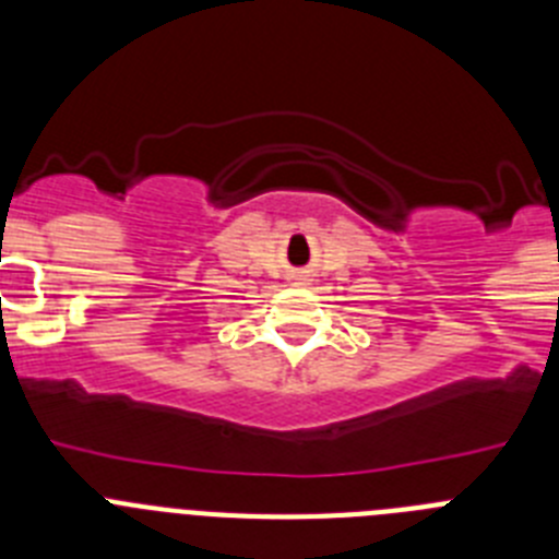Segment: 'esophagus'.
<instances>
[{
    "label": "esophagus",
    "instance_id": "esophagus-1",
    "mask_svg": "<svg viewBox=\"0 0 559 559\" xmlns=\"http://www.w3.org/2000/svg\"><path fill=\"white\" fill-rule=\"evenodd\" d=\"M290 280H294V283H305V280H308V276H305V271H296V274L290 276Z\"/></svg>",
    "mask_w": 559,
    "mask_h": 559
}]
</instances>
